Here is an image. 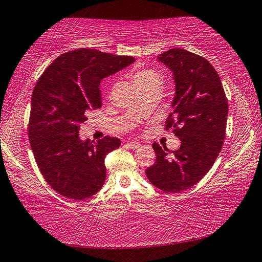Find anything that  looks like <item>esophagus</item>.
Listing matches in <instances>:
<instances>
[{
  "instance_id": "34e87169",
  "label": "esophagus",
  "mask_w": 262,
  "mask_h": 262,
  "mask_svg": "<svg viewBox=\"0 0 262 262\" xmlns=\"http://www.w3.org/2000/svg\"><path fill=\"white\" fill-rule=\"evenodd\" d=\"M126 144H127V147H129L132 149H137V148L141 147V144L136 141H127Z\"/></svg>"
}]
</instances>
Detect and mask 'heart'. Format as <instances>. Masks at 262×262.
<instances>
[{
  "label": "heart",
  "mask_w": 262,
  "mask_h": 262,
  "mask_svg": "<svg viewBox=\"0 0 262 262\" xmlns=\"http://www.w3.org/2000/svg\"><path fill=\"white\" fill-rule=\"evenodd\" d=\"M133 81L136 88L141 90L142 88L149 85V84L159 82L158 74L152 69H139L133 74Z\"/></svg>",
  "instance_id": "b5f03b06"
}]
</instances>
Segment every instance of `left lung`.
<instances>
[{"label":"left lung","instance_id":"obj_1","mask_svg":"<svg viewBox=\"0 0 262 262\" xmlns=\"http://www.w3.org/2000/svg\"><path fill=\"white\" fill-rule=\"evenodd\" d=\"M157 59L173 73L176 94L165 129H172L181 144L170 151L154 143L156 161L145 174L155 187L179 193L214 165L225 137L228 99L220 75L205 57L173 48Z\"/></svg>","mask_w":262,"mask_h":262}]
</instances>
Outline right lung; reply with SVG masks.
<instances>
[{
	"label": "right lung",
	"instance_id": "obj_1",
	"mask_svg": "<svg viewBox=\"0 0 262 262\" xmlns=\"http://www.w3.org/2000/svg\"><path fill=\"white\" fill-rule=\"evenodd\" d=\"M134 61L133 56L79 48L56 57L35 84L30 144L42 177L60 195L84 200L103 187L106 155L121 142L111 136L83 141L78 130L89 111L101 106V79Z\"/></svg>",
	"mask_w": 262,
	"mask_h": 262
}]
</instances>
